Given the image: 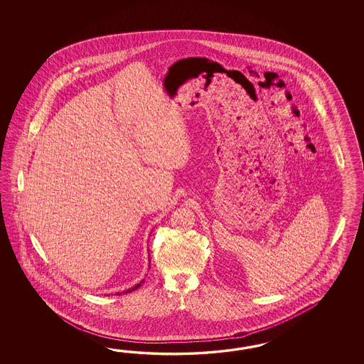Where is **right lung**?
I'll use <instances>...</instances> for the list:
<instances>
[{"mask_svg": "<svg viewBox=\"0 0 364 364\" xmlns=\"http://www.w3.org/2000/svg\"><path fill=\"white\" fill-rule=\"evenodd\" d=\"M149 262H151V260H149ZM143 282H144V279H141V281H140L139 284H136V285H135V287H130V289H127V290H124V294H127V293H132V291H134V290H136V289H139V287H141V284H143ZM117 294L121 295V294H122V293H117Z\"/></svg>", "mask_w": 364, "mask_h": 364, "instance_id": "obj_1", "label": "right lung"}]
</instances>
